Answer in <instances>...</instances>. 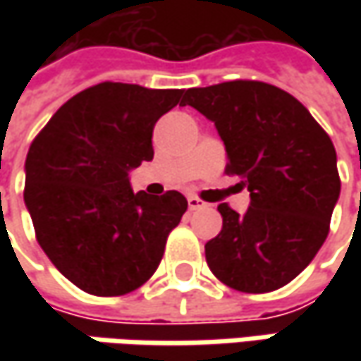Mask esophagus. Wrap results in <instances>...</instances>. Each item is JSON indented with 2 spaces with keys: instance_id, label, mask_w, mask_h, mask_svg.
I'll list each match as a JSON object with an SVG mask.
<instances>
[{
  "instance_id": "obj_1",
  "label": "esophagus",
  "mask_w": 361,
  "mask_h": 361,
  "mask_svg": "<svg viewBox=\"0 0 361 361\" xmlns=\"http://www.w3.org/2000/svg\"><path fill=\"white\" fill-rule=\"evenodd\" d=\"M187 201H188V209H190V211H199V209H204V207H207V202L201 201L197 195H188Z\"/></svg>"
}]
</instances>
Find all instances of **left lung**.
Masks as SVG:
<instances>
[{
  "mask_svg": "<svg viewBox=\"0 0 361 361\" xmlns=\"http://www.w3.org/2000/svg\"><path fill=\"white\" fill-rule=\"evenodd\" d=\"M187 104L215 122L229 157L225 173L251 192L245 215L219 204L223 229L204 245L207 263L231 289L275 291L327 239L341 188L334 142L298 98L265 82L190 88Z\"/></svg>",
  "mask_w": 361,
  "mask_h": 361,
  "instance_id": "8db88e82",
  "label": "left lung"
}]
</instances>
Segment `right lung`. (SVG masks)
I'll return each mask as SVG.
<instances>
[{
  "instance_id": "right-lung-1",
  "label": "right lung",
  "mask_w": 361,
  "mask_h": 361,
  "mask_svg": "<svg viewBox=\"0 0 361 361\" xmlns=\"http://www.w3.org/2000/svg\"><path fill=\"white\" fill-rule=\"evenodd\" d=\"M185 90L102 82L49 118L25 159L23 201L35 239L82 291L116 298L145 285L188 202L178 190L132 192L128 171L152 160L157 120Z\"/></svg>"
}]
</instances>
